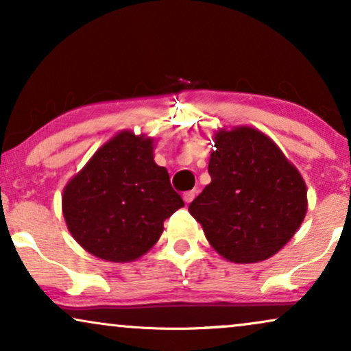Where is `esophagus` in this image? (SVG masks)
<instances>
[{
  "label": "esophagus",
  "instance_id": "34e87169",
  "mask_svg": "<svg viewBox=\"0 0 351 351\" xmlns=\"http://www.w3.org/2000/svg\"><path fill=\"white\" fill-rule=\"evenodd\" d=\"M195 191L193 190H190V191H185V193H184V201H185V203L186 204H189V203H191V201H193V198H195Z\"/></svg>",
  "mask_w": 351,
  "mask_h": 351
}]
</instances>
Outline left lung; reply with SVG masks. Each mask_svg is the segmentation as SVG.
<instances>
[{
  "mask_svg": "<svg viewBox=\"0 0 351 351\" xmlns=\"http://www.w3.org/2000/svg\"><path fill=\"white\" fill-rule=\"evenodd\" d=\"M208 171L210 184L189 210L210 246L227 261H265L304 222L305 182L261 131L237 128L215 134Z\"/></svg>",
  "mask_w": 351,
  "mask_h": 351,
  "instance_id": "8db88e82",
  "label": "left lung"
}]
</instances>
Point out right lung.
Returning <instances> with one entry per match:
<instances>
[{"mask_svg": "<svg viewBox=\"0 0 351 351\" xmlns=\"http://www.w3.org/2000/svg\"><path fill=\"white\" fill-rule=\"evenodd\" d=\"M184 206L166 167L153 161V141L124 131L95 152L65 186L62 210L73 238L93 256L131 262Z\"/></svg>", "mask_w": 351, "mask_h": 351, "instance_id": "right-lung-1", "label": "right lung"}]
</instances>
